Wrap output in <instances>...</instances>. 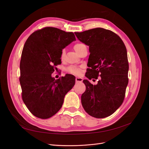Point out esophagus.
Returning a JSON list of instances; mask_svg holds the SVG:
<instances>
[{
    "label": "esophagus",
    "mask_w": 149,
    "mask_h": 149,
    "mask_svg": "<svg viewBox=\"0 0 149 149\" xmlns=\"http://www.w3.org/2000/svg\"><path fill=\"white\" fill-rule=\"evenodd\" d=\"M82 81H83V78H79V77L76 78V83H81Z\"/></svg>",
    "instance_id": "esophagus-1"
}]
</instances>
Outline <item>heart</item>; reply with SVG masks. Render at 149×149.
Masks as SVG:
<instances>
[{
  "label": "heart",
  "instance_id": "b5f03b06",
  "mask_svg": "<svg viewBox=\"0 0 149 149\" xmlns=\"http://www.w3.org/2000/svg\"><path fill=\"white\" fill-rule=\"evenodd\" d=\"M86 47L85 45L83 43H76L74 45V50L78 54H79L81 52L82 49ZM65 55V49H63L61 52V59H63ZM68 71L70 73L76 74V75H79L81 74V70L78 68L73 67V66H70L68 68Z\"/></svg>",
  "mask_w": 149,
  "mask_h": 149
}]
</instances>
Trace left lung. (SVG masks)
<instances>
[{"mask_svg": "<svg viewBox=\"0 0 149 149\" xmlns=\"http://www.w3.org/2000/svg\"><path fill=\"white\" fill-rule=\"evenodd\" d=\"M80 42L89 46L90 55L85 76L97 79V84L84 79L86 91L81 95L85 111L96 118L112 114L123 104L128 84L127 53L123 40L109 30L96 28L74 32Z\"/></svg>", "mask_w": 149, "mask_h": 149, "instance_id": "1", "label": "left lung"}]
</instances>
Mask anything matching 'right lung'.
<instances>
[{
  "label": "right lung",
  "mask_w": 149,
  "mask_h": 149,
  "mask_svg": "<svg viewBox=\"0 0 149 149\" xmlns=\"http://www.w3.org/2000/svg\"><path fill=\"white\" fill-rule=\"evenodd\" d=\"M75 40L73 32L49 26L35 31L26 40L20 63V83L22 100L37 118L48 119L55 115L74 86L73 75L55 79L52 74L55 66L61 63L63 49Z\"/></svg>",
  "instance_id": "obj_1"
}]
</instances>
